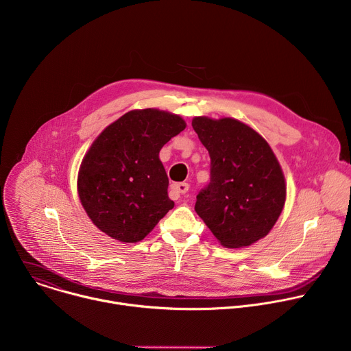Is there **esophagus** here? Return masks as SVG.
I'll list each match as a JSON object with an SVG mask.
<instances>
[{"label": "esophagus", "mask_w": 351, "mask_h": 351, "mask_svg": "<svg viewBox=\"0 0 351 351\" xmlns=\"http://www.w3.org/2000/svg\"><path fill=\"white\" fill-rule=\"evenodd\" d=\"M189 189V185L186 182H178V184H173L171 185V192L176 195V196H180V195H185Z\"/></svg>", "instance_id": "obj_1"}]
</instances>
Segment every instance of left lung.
I'll list each match as a JSON object with an SVG mask.
<instances>
[{
    "label": "left lung",
    "mask_w": 351,
    "mask_h": 351,
    "mask_svg": "<svg viewBox=\"0 0 351 351\" xmlns=\"http://www.w3.org/2000/svg\"><path fill=\"white\" fill-rule=\"evenodd\" d=\"M192 127L212 160L195 212L224 247L253 245L268 235L285 206L281 165L265 139L237 119L196 116Z\"/></svg>",
    "instance_id": "left-lung-1"
}]
</instances>
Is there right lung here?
I'll return each mask as SVG.
<instances>
[{"label": "right lung", "instance_id": "1", "mask_svg": "<svg viewBox=\"0 0 351 351\" xmlns=\"http://www.w3.org/2000/svg\"><path fill=\"white\" fill-rule=\"evenodd\" d=\"M186 127L174 113L130 110L91 144L77 176V192L90 220L108 237L143 241L174 207L159 152Z\"/></svg>", "mask_w": 351, "mask_h": 351}]
</instances>
